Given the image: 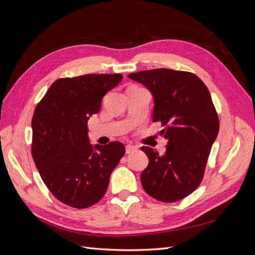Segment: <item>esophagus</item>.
I'll use <instances>...</instances> for the list:
<instances>
[{
    "mask_svg": "<svg viewBox=\"0 0 255 255\" xmlns=\"http://www.w3.org/2000/svg\"><path fill=\"white\" fill-rule=\"evenodd\" d=\"M136 150H137V148H136V146H134V145H130V144L126 145V153H127V154L133 153V152H135Z\"/></svg>",
    "mask_w": 255,
    "mask_h": 255,
    "instance_id": "obj_1",
    "label": "esophagus"
}]
</instances>
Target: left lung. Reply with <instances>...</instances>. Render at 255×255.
Segmentation results:
<instances>
[{"instance_id":"obj_1","label":"left lung","mask_w":255,"mask_h":255,"mask_svg":"<svg viewBox=\"0 0 255 255\" xmlns=\"http://www.w3.org/2000/svg\"><path fill=\"white\" fill-rule=\"evenodd\" d=\"M154 99L153 122L168 140L164 155L141 146L149 165L140 180L146 194L161 202L190 195L202 182L208 155L219 132V119L205 84L194 73L153 69L128 74Z\"/></svg>"}]
</instances>
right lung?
Wrapping results in <instances>:
<instances>
[{
    "instance_id": "right-lung-1",
    "label": "right lung",
    "mask_w": 255,
    "mask_h": 255,
    "mask_svg": "<svg viewBox=\"0 0 255 255\" xmlns=\"http://www.w3.org/2000/svg\"><path fill=\"white\" fill-rule=\"evenodd\" d=\"M121 74H85L54 82L32 119V155L45 186L60 202L86 208L99 202L125 155L119 141L92 145L87 122Z\"/></svg>"
}]
</instances>
